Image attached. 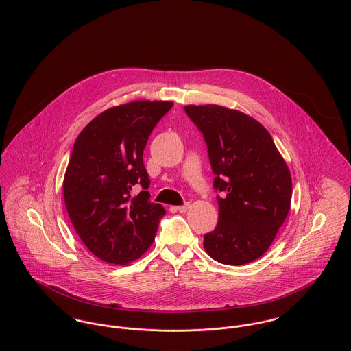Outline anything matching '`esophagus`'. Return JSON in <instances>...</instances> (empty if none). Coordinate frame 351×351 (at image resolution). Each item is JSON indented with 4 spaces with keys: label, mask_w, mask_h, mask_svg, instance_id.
<instances>
[{
    "label": "esophagus",
    "mask_w": 351,
    "mask_h": 351,
    "mask_svg": "<svg viewBox=\"0 0 351 351\" xmlns=\"http://www.w3.org/2000/svg\"><path fill=\"white\" fill-rule=\"evenodd\" d=\"M189 208H191V204H189V202H186V204H184V205L177 206V210H178V212H181V213H184V212H186Z\"/></svg>",
    "instance_id": "obj_1"
}]
</instances>
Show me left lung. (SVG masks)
Returning a JSON list of instances; mask_svg holds the SVG:
<instances>
[{"instance_id": "8db88e82", "label": "left lung", "mask_w": 351, "mask_h": 351, "mask_svg": "<svg viewBox=\"0 0 351 351\" xmlns=\"http://www.w3.org/2000/svg\"><path fill=\"white\" fill-rule=\"evenodd\" d=\"M184 109L205 139L213 188L223 193L204 249L224 265L252 262L270 247L289 213L291 171L267 130L249 114L215 104Z\"/></svg>"}]
</instances>
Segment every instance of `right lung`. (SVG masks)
I'll use <instances>...</instances> for the list:
<instances>
[{"instance_id":"obj_1","label":"right lung","mask_w":351,"mask_h":351,"mask_svg":"<svg viewBox=\"0 0 351 351\" xmlns=\"http://www.w3.org/2000/svg\"><path fill=\"white\" fill-rule=\"evenodd\" d=\"M170 101H134L104 110L78 135L64 180L69 217L101 261L127 265L149 250L166 210L151 202L143 150ZM135 184L141 193L132 198Z\"/></svg>"}]
</instances>
